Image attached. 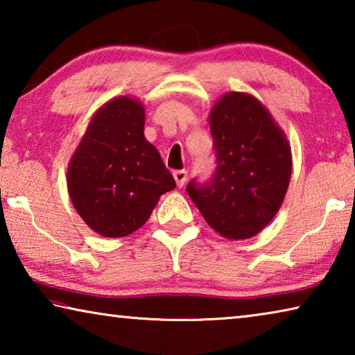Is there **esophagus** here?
Masks as SVG:
<instances>
[{"label": "esophagus", "instance_id": "obj_1", "mask_svg": "<svg viewBox=\"0 0 355 355\" xmlns=\"http://www.w3.org/2000/svg\"><path fill=\"white\" fill-rule=\"evenodd\" d=\"M173 178H175L178 188H183V184L186 183V178H188V172H186L184 169L173 171Z\"/></svg>", "mask_w": 355, "mask_h": 355}]
</instances>
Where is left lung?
Wrapping results in <instances>:
<instances>
[{
    "instance_id": "obj_1",
    "label": "left lung",
    "mask_w": 355,
    "mask_h": 355,
    "mask_svg": "<svg viewBox=\"0 0 355 355\" xmlns=\"http://www.w3.org/2000/svg\"><path fill=\"white\" fill-rule=\"evenodd\" d=\"M216 169L186 186L208 225L228 239L260 233L277 214L291 178L286 137L260 101L230 92L209 114Z\"/></svg>"
}]
</instances>
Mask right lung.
<instances>
[{"instance_id": "right-lung-1", "label": "right lung", "mask_w": 355, "mask_h": 355, "mask_svg": "<svg viewBox=\"0 0 355 355\" xmlns=\"http://www.w3.org/2000/svg\"><path fill=\"white\" fill-rule=\"evenodd\" d=\"M146 114L133 98L107 101L95 112L71 156L67 184L83 220L106 238H122L146 224L159 196L175 188L152 144Z\"/></svg>"}]
</instances>
